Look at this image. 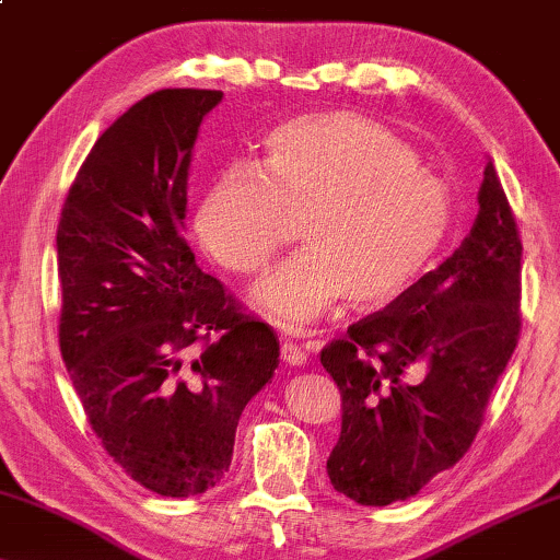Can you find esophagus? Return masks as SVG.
<instances>
[{
	"mask_svg": "<svg viewBox=\"0 0 560 560\" xmlns=\"http://www.w3.org/2000/svg\"><path fill=\"white\" fill-rule=\"evenodd\" d=\"M282 360L290 365H305L307 360V352L303 346H298L295 340H282Z\"/></svg>",
	"mask_w": 560,
	"mask_h": 560,
	"instance_id": "esophagus-1",
	"label": "esophagus"
}]
</instances>
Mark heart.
Instances as JSON below:
<instances>
[{
	"label": "heart",
	"instance_id": "b5f03b06",
	"mask_svg": "<svg viewBox=\"0 0 560 560\" xmlns=\"http://www.w3.org/2000/svg\"><path fill=\"white\" fill-rule=\"evenodd\" d=\"M298 214L307 245L253 292L288 330H303L342 295L363 310L408 290L448 232L451 187L390 127L355 112H313L275 127L255 165L220 170L192 228L214 262L255 275L288 243Z\"/></svg>",
	"mask_w": 560,
	"mask_h": 560
}]
</instances>
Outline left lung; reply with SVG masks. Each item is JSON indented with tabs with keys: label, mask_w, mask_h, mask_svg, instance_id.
<instances>
[{
	"label": "left lung",
	"mask_w": 560,
	"mask_h": 560,
	"mask_svg": "<svg viewBox=\"0 0 560 560\" xmlns=\"http://www.w3.org/2000/svg\"><path fill=\"white\" fill-rule=\"evenodd\" d=\"M478 205L441 268L320 352L342 400L328 476L360 505L416 495L468 453L518 346L523 245L493 162Z\"/></svg>",
	"instance_id": "left-lung-1"
}]
</instances>
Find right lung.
<instances>
[{"instance_id": "1", "label": "right lung", "mask_w": 560, "mask_h": 560, "mask_svg": "<svg viewBox=\"0 0 560 560\" xmlns=\"http://www.w3.org/2000/svg\"><path fill=\"white\" fill-rule=\"evenodd\" d=\"M220 90H158L82 162L57 225L59 350L84 416L152 493L225 478L237 420L278 368L270 325L202 272L183 237L187 170Z\"/></svg>"}]
</instances>
